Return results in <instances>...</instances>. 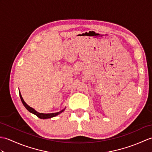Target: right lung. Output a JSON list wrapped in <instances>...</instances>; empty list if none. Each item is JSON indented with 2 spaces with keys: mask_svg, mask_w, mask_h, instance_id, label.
I'll return each instance as SVG.
<instances>
[{
  "mask_svg": "<svg viewBox=\"0 0 152 152\" xmlns=\"http://www.w3.org/2000/svg\"><path fill=\"white\" fill-rule=\"evenodd\" d=\"M19 96H20L21 101H22V103L23 104L24 106L26 107V109H27V110H28V111H29V112L31 113L36 115L37 116V117H39V118H41V119L50 118H52V117H54V116H57V115H59L60 113H62L63 111H64V110L65 109V108L64 109H63V110H61V111H60L57 112V113H38L37 111H36V110H35L34 109H33L32 107H30L29 105L26 104V102L24 101L22 96H21V94H20V91H19Z\"/></svg>",
  "mask_w": 152,
  "mask_h": 152,
  "instance_id": "right-lung-1",
  "label": "right lung"
}]
</instances>
